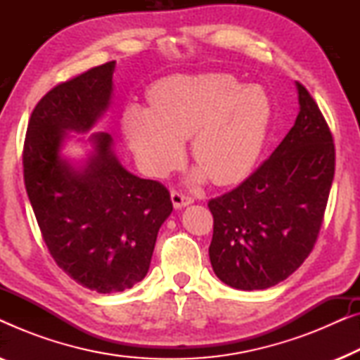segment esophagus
<instances>
[{"instance_id":"obj_1","label":"esophagus","mask_w":360,"mask_h":360,"mask_svg":"<svg viewBox=\"0 0 360 360\" xmlns=\"http://www.w3.org/2000/svg\"><path fill=\"white\" fill-rule=\"evenodd\" d=\"M170 198H172V203H174V208H175V210L185 208L186 205L193 203V198H191V196L180 193V191H172Z\"/></svg>"}]
</instances>
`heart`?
I'll return each mask as SVG.
<instances>
[{"instance_id": "obj_1", "label": "heart", "mask_w": 360, "mask_h": 360, "mask_svg": "<svg viewBox=\"0 0 360 360\" xmlns=\"http://www.w3.org/2000/svg\"><path fill=\"white\" fill-rule=\"evenodd\" d=\"M150 106L129 103L122 132L147 174L162 176L180 164L184 141L216 185L244 180L262 154L272 121V103L257 85L243 86L228 73L174 75L154 83Z\"/></svg>"}]
</instances>
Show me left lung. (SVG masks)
Wrapping results in <instances>:
<instances>
[{
  "label": "left lung",
  "instance_id": "obj_1",
  "mask_svg": "<svg viewBox=\"0 0 360 360\" xmlns=\"http://www.w3.org/2000/svg\"><path fill=\"white\" fill-rule=\"evenodd\" d=\"M272 155L238 188L210 200V260L221 282L265 290L290 277L311 252L334 179L333 136L307 88Z\"/></svg>",
  "mask_w": 360,
  "mask_h": 360
}]
</instances>
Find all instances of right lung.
Wrapping results in <instances>:
<instances>
[{
    "mask_svg": "<svg viewBox=\"0 0 360 360\" xmlns=\"http://www.w3.org/2000/svg\"><path fill=\"white\" fill-rule=\"evenodd\" d=\"M116 62L52 88L34 108L24 141V184L58 267L98 293L124 292L149 272L172 210L155 180L127 172L108 132H91L82 162L62 155L70 132H88L110 110Z\"/></svg>",
    "mask_w": 360,
    "mask_h": 360,
    "instance_id": "1",
    "label": "right lung"
}]
</instances>
